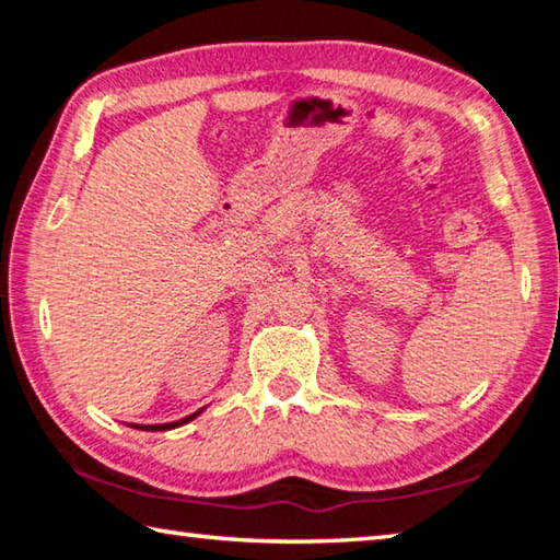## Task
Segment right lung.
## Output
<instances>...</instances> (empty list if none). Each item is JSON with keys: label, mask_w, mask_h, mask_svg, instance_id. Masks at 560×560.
I'll use <instances>...</instances> for the list:
<instances>
[{"label": "right lung", "mask_w": 560, "mask_h": 560, "mask_svg": "<svg viewBox=\"0 0 560 560\" xmlns=\"http://www.w3.org/2000/svg\"><path fill=\"white\" fill-rule=\"evenodd\" d=\"M200 412H195V415H189V417H185V420H177V422H167V424H136L138 430H153V432H160V430H173V428H179V424H185V422H189L192 420V417H197Z\"/></svg>", "instance_id": "obj_1"}]
</instances>
